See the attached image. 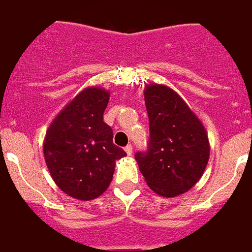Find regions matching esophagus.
I'll list each match as a JSON object with an SVG mask.
<instances>
[{
    "label": "esophagus",
    "mask_w": 252,
    "mask_h": 252,
    "mask_svg": "<svg viewBox=\"0 0 252 252\" xmlns=\"http://www.w3.org/2000/svg\"><path fill=\"white\" fill-rule=\"evenodd\" d=\"M125 151H126V154H127L128 156H131V155H132V146H131V144H128V146L125 147Z\"/></svg>",
    "instance_id": "esophagus-1"
}]
</instances>
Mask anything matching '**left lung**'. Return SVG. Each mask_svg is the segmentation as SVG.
Segmentation results:
<instances>
[{"instance_id":"8db88e82","label":"left lung","mask_w":252,"mask_h":252,"mask_svg":"<svg viewBox=\"0 0 252 252\" xmlns=\"http://www.w3.org/2000/svg\"><path fill=\"white\" fill-rule=\"evenodd\" d=\"M144 101L150 144L147 152L135 155V160L151 190L174 198L202 178L211 151L208 134L186 101L168 86L147 84Z\"/></svg>"}]
</instances>
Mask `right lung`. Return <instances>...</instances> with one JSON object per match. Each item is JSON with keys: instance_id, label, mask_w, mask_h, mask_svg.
<instances>
[{"instance_id": "add662e5", "label": "right lung", "mask_w": 252, "mask_h": 252, "mask_svg": "<svg viewBox=\"0 0 252 252\" xmlns=\"http://www.w3.org/2000/svg\"><path fill=\"white\" fill-rule=\"evenodd\" d=\"M109 91L82 90L56 116L44 138L43 151L50 176L65 194L92 200L113 180L116 161L126 156L113 144V130L102 121Z\"/></svg>"}]
</instances>
